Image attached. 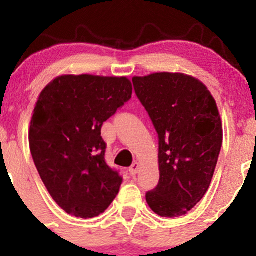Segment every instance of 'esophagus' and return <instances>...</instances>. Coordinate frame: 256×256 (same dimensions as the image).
<instances>
[{
	"label": "esophagus",
	"instance_id": "1",
	"mask_svg": "<svg viewBox=\"0 0 256 256\" xmlns=\"http://www.w3.org/2000/svg\"><path fill=\"white\" fill-rule=\"evenodd\" d=\"M138 170H140V164L134 162V164H132V166L130 167V170H128V171H130V173H131L132 176H134V174H137Z\"/></svg>",
	"mask_w": 256,
	"mask_h": 256
}]
</instances>
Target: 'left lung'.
Wrapping results in <instances>:
<instances>
[{
  "label": "left lung",
  "mask_w": 256,
  "mask_h": 256,
  "mask_svg": "<svg viewBox=\"0 0 256 256\" xmlns=\"http://www.w3.org/2000/svg\"><path fill=\"white\" fill-rule=\"evenodd\" d=\"M132 83L158 138L160 179L146 200L158 216H184L207 192L218 162V107L206 85L183 73H152Z\"/></svg>",
  "instance_id": "obj_1"
}]
</instances>
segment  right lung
Segmentation results:
<instances>
[{
	"mask_svg": "<svg viewBox=\"0 0 256 256\" xmlns=\"http://www.w3.org/2000/svg\"><path fill=\"white\" fill-rule=\"evenodd\" d=\"M132 95L126 77L61 76L40 92L31 119L32 158L66 213L94 218L118 195L122 177L104 158L101 128Z\"/></svg>",
	"mask_w": 256,
	"mask_h": 256,
	"instance_id": "obj_1",
	"label": "right lung"
}]
</instances>
